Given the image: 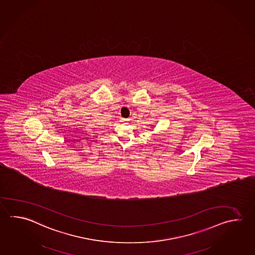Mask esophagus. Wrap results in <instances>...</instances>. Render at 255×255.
I'll use <instances>...</instances> for the list:
<instances>
[{"label":"esophagus","mask_w":255,"mask_h":255,"mask_svg":"<svg viewBox=\"0 0 255 255\" xmlns=\"http://www.w3.org/2000/svg\"><path fill=\"white\" fill-rule=\"evenodd\" d=\"M122 121H123V122H124V121H126V119H122Z\"/></svg>","instance_id":"esophagus-1"}]
</instances>
